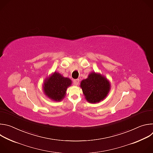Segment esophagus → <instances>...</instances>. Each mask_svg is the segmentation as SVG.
I'll use <instances>...</instances> for the list:
<instances>
[{"label":"esophagus","mask_w":153,"mask_h":153,"mask_svg":"<svg viewBox=\"0 0 153 153\" xmlns=\"http://www.w3.org/2000/svg\"><path fill=\"white\" fill-rule=\"evenodd\" d=\"M73 83L75 85H77L79 83V79H74L73 80Z\"/></svg>","instance_id":"obj_1"}]
</instances>
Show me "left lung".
Wrapping results in <instances>:
<instances>
[{
	"instance_id": "1",
	"label": "left lung",
	"mask_w": 153,
	"mask_h": 153,
	"mask_svg": "<svg viewBox=\"0 0 153 153\" xmlns=\"http://www.w3.org/2000/svg\"><path fill=\"white\" fill-rule=\"evenodd\" d=\"M85 99L90 103H98L103 100L110 90V84L104 76L95 72L91 73L87 79L80 83Z\"/></svg>"
}]
</instances>
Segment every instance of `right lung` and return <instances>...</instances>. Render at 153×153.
Listing matches in <instances>:
<instances>
[{"mask_svg": "<svg viewBox=\"0 0 153 153\" xmlns=\"http://www.w3.org/2000/svg\"><path fill=\"white\" fill-rule=\"evenodd\" d=\"M71 83L69 78L64 77L60 74L54 72L50 77L45 80L43 90L50 99L59 102L65 97L67 89Z\"/></svg>", "mask_w": 153, "mask_h": 153, "instance_id": "add662e5", "label": "right lung"}]
</instances>
